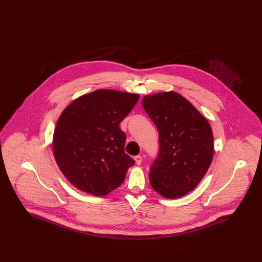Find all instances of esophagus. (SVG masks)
<instances>
[{
  "instance_id": "obj_1",
  "label": "esophagus",
  "mask_w": 262,
  "mask_h": 262,
  "mask_svg": "<svg viewBox=\"0 0 262 262\" xmlns=\"http://www.w3.org/2000/svg\"><path fill=\"white\" fill-rule=\"evenodd\" d=\"M135 160H136V163H137V165H140L142 163V157L140 155H137V156L135 157Z\"/></svg>"
}]
</instances>
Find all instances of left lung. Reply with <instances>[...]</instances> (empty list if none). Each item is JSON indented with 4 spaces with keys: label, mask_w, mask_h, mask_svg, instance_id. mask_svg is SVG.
I'll use <instances>...</instances> for the list:
<instances>
[{
    "label": "left lung",
    "mask_w": 262,
    "mask_h": 262,
    "mask_svg": "<svg viewBox=\"0 0 262 262\" xmlns=\"http://www.w3.org/2000/svg\"><path fill=\"white\" fill-rule=\"evenodd\" d=\"M142 107L159 134L158 154L150 167V184L166 199L184 196L200 184L211 164V126L174 91L145 96Z\"/></svg>",
    "instance_id": "1"
}]
</instances>
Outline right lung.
Returning <instances> with one entry per match:
<instances>
[{"instance_id": "right-lung-1", "label": "right lung", "mask_w": 262, "mask_h": 262, "mask_svg": "<svg viewBox=\"0 0 262 262\" xmlns=\"http://www.w3.org/2000/svg\"><path fill=\"white\" fill-rule=\"evenodd\" d=\"M138 94L99 89L71 103L60 116L53 137L56 162L76 188L105 195L125 180L135 160L125 152L120 123Z\"/></svg>"}]
</instances>
